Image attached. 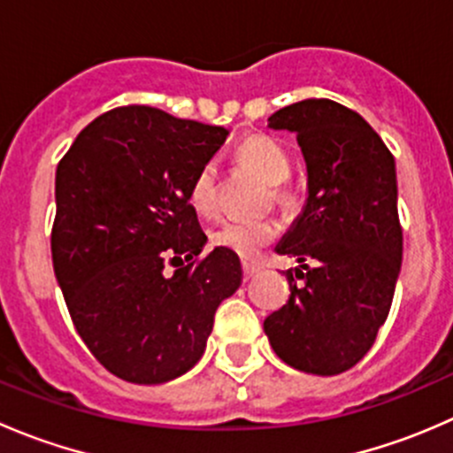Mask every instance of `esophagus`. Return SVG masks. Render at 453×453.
Here are the masks:
<instances>
[{"label": "esophagus", "instance_id": "obj_1", "mask_svg": "<svg viewBox=\"0 0 453 453\" xmlns=\"http://www.w3.org/2000/svg\"><path fill=\"white\" fill-rule=\"evenodd\" d=\"M258 272H260L258 265H254V263H243V276H245V280H252V278H254Z\"/></svg>", "mask_w": 453, "mask_h": 453}]
</instances>
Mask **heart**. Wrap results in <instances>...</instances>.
Wrapping results in <instances>:
<instances>
[{"label": "heart", "mask_w": 453, "mask_h": 453, "mask_svg": "<svg viewBox=\"0 0 453 453\" xmlns=\"http://www.w3.org/2000/svg\"><path fill=\"white\" fill-rule=\"evenodd\" d=\"M236 159L248 166L254 175H258L265 184L273 186L278 197L285 199V193L278 186L289 180L291 157L276 140L267 135L245 138L236 149ZM214 175H217L214 164H203L190 186V203L199 212L212 208ZM273 236H276V226L269 221H226L212 232V243L243 258H252L265 245L272 243Z\"/></svg>", "instance_id": "1"}]
</instances>
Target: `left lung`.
<instances>
[{"instance_id": "8db88e82", "label": "left lung", "mask_w": 453, "mask_h": 453, "mask_svg": "<svg viewBox=\"0 0 453 453\" xmlns=\"http://www.w3.org/2000/svg\"><path fill=\"white\" fill-rule=\"evenodd\" d=\"M267 127L298 140L307 201L276 245L278 254L296 256L303 285L289 269V303L267 315L265 335L291 368L340 374L377 340L401 272L395 157L359 113L328 98L289 104Z\"/></svg>"}]
</instances>
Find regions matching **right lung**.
Segmentation results:
<instances>
[{"instance_id":"1","label":"right lung","mask_w":453,"mask_h":453,"mask_svg":"<svg viewBox=\"0 0 453 453\" xmlns=\"http://www.w3.org/2000/svg\"><path fill=\"white\" fill-rule=\"evenodd\" d=\"M227 134L131 104L89 122L58 162L54 276L81 340L125 381L188 372L243 280L230 250L197 260L208 236L190 205L195 175Z\"/></svg>"}]
</instances>
